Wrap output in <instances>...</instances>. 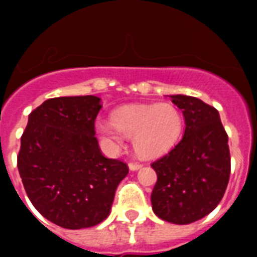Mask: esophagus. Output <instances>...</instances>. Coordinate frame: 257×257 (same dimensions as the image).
Instances as JSON below:
<instances>
[{
	"label": "esophagus",
	"mask_w": 257,
	"mask_h": 257,
	"mask_svg": "<svg viewBox=\"0 0 257 257\" xmlns=\"http://www.w3.org/2000/svg\"><path fill=\"white\" fill-rule=\"evenodd\" d=\"M143 165L139 164V163H129V169L131 171H139Z\"/></svg>",
	"instance_id": "34e87169"
}]
</instances>
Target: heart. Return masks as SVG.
Listing matches in <instances>:
<instances>
[{"label": "heart", "mask_w": 257, "mask_h": 257, "mask_svg": "<svg viewBox=\"0 0 257 257\" xmlns=\"http://www.w3.org/2000/svg\"><path fill=\"white\" fill-rule=\"evenodd\" d=\"M183 126V114L173 104H133L116 109L112 122L97 121L96 132L110 149L121 147L124 136L133 139L137 155L153 159L175 147Z\"/></svg>", "instance_id": "1"}]
</instances>
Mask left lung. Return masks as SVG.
Here are the masks:
<instances>
[{
    "label": "left lung",
    "mask_w": 257,
    "mask_h": 257,
    "mask_svg": "<svg viewBox=\"0 0 257 257\" xmlns=\"http://www.w3.org/2000/svg\"><path fill=\"white\" fill-rule=\"evenodd\" d=\"M181 109L185 131L168 155L152 163L157 183L153 212L173 224H189L211 213L227 189L231 173L228 135L219 112L199 98L171 96Z\"/></svg>",
    "instance_id": "1"
}]
</instances>
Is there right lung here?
Segmentation results:
<instances>
[{
  "mask_svg": "<svg viewBox=\"0 0 257 257\" xmlns=\"http://www.w3.org/2000/svg\"><path fill=\"white\" fill-rule=\"evenodd\" d=\"M96 96L56 97L29 114L17 167L26 195L45 219L66 229L100 224L128 165L106 159L94 137Z\"/></svg>",
  "mask_w": 257,
  "mask_h": 257,
  "instance_id": "1",
  "label": "right lung"
}]
</instances>
